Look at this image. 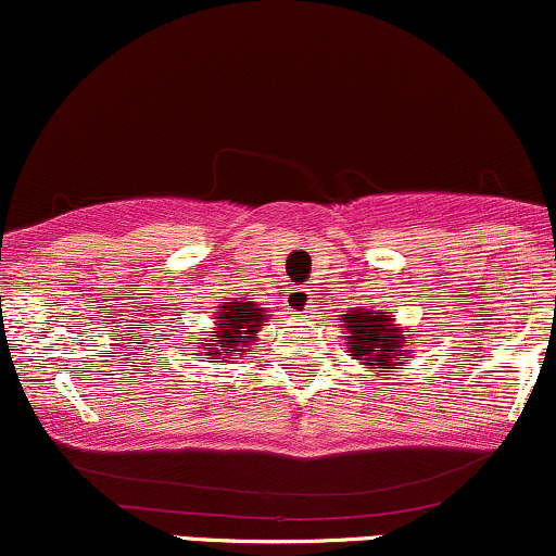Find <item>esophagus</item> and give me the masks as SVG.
<instances>
[{"label": "esophagus", "instance_id": "34e87169", "mask_svg": "<svg viewBox=\"0 0 556 556\" xmlns=\"http://www.w3.org/2000/svg\"><path fill=\"white\" fill-rule=\"evenodd\" d=\"M314 295H311L305 287H292V290H287V298H285V305L292 311V314H308L311 308H314Z\"/></svg>", "mask_w": 556, "mask_h": 556}]
</instances>
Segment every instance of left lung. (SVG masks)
Wrapping results in <instances>:
<instances>
[{
  "label": "left lung",
  "instance_id": "obj_1",
  "mask_svg": "<svg viewBox=\"0 0 556 556\" xmlns=\"http://www.w3.org/2000/svg\"><path fill=\"white\" fill-rule=\"evenodd\" d=\"M344 327H348V348L355 355V361H363L366 366H394V355H402V342H407L405 334H397V327L392 318L379 314V311L355 308L350 314H342Z\"/></svg>",
  "mask_w": 556,
  "mask_h": 556
}]
</instances>
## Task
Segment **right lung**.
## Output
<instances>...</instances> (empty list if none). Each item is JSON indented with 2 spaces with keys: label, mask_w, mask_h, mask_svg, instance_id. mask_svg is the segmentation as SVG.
<instances>
[{
  "label": "right lung",
  "mask_w": 556,
  "mask_h": 556,
  "mask_svg": "<svg viewBox=\"0 0 556 556\" xmlns=\"http://www.w3.org/2000/svg\"><path fill=\"white\" fill-rule=\"evenodd\" d=\"M216 329L208 334V340L195 342L198 348L206 350V355L212 363H225L222 355L235 353L245 355L248 344L253 342V337L258 334V329L264 327V308H258L256 303H242V300H232V303L219 305L216 311Z\"/></svg>",
  "instance_id": "1"
}]
</instances>
